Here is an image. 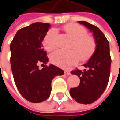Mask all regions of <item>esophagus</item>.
Wrapping results in <instances>:
<instances>
[{"instance_id":"1","label":"esophagus","mask_w":120,"mask_h":120,"mask_svg":"<svg viewBox=\"0 0 120 120\" xmlns=\"http://www.w3.org/2000/svg\"><path fill=\"white\" fill-rule=\"evenodd\" d=\"M64 73L66 74V75H70V74H71L70 71H68V70H65V71H64Z\"/></svg>"}]
</instances>
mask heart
<instances>
[{"label": "heart", "mask_w": 120, "mask_h": 120, "mask_svg": "<svg viewBox=\"0 0 120 120\" xmlns=\"http://www.w3.org/2000/svg\"><path fill=\"white\" fill-rule=\"evenodd\" d=\"M64 30L73 39L71 44V50H58L50 54L52 63L62 68H69L75 65L80 58L84 61L93 55L95 50V42L91 37L87 35V31L83 27L76 23H70L64 27ZM58 32L51 29L46 33L43 39V46L48 51L56 49Z\"/></svg>", "instance_id": "b5f03b06"}]
</instances>
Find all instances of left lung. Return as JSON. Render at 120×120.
Returning a JSON list of instances; mask_svg holds the SVG:
<instances>
[{"mask_svg":"<svg viewBox=\"0 0 120 120\" xmlns=\"http://www.w3.org/2000/svg\"><path fill=\"white\" fill-rule=\"evenodd\" d=\"M78 22L93 33L96 48L94 53L83 64L85 69L71 71L80 79L77 87L71 88L70 94L81 104H91L101 97L107 87L111 66V57L108 40L98 27L85 21Z\"/></svg>","mask_w":120,"mask_h":120,"instance_id":"left-lung-1","label":"left lung"}]
</instances>
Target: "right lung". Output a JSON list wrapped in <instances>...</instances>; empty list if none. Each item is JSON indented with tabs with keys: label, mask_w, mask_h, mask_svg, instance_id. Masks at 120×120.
<instances>
[{
	"label": "right lung",
	"mask_w": 120,
	"mask_h": 120,
	"mask_svg": "<svg viewBox=\"0 0 120 120\" xmlns=\"http://www.w3.org/2000/svg\"><path fill=\"white\" fill-rule=\"evenodd\" d=\"M50 27L47 23H33L18 30L10 44V64L15 85L31 102L46 100L52 90V80L64 73L52 64L38 69L39 64H46L49 61L42 42Z\"/></svg>",
	"instance_id": "add662e5"
}]
</instances>
